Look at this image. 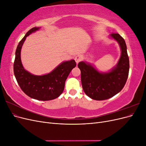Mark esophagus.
<instances>
[{"label": "esophagus", "instance_id": "obj_1", "mask_svg": "<svg viewBox=\"0 0 146 146\" xmlns=\"http://www.w3.org/2000/svg\"><path fill=\"white\" fill-rule=\"evenodd\" d=\"M74 59H75V61H76V63L78 64L79 62H80V61H81L82 60L83 57H82V56L80 55H77L76 57H75Z\"/></svg>", "mask_w": 146, "mask_h": 146}]
</instances>
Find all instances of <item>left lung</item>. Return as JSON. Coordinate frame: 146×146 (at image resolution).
<instances>
[{
    "label": "left lung",
    "mask_w": 146,
    "mask_h": 146,
    "mask_svg": "<svg viewBox=\"0 0 146 146\" xmlns=\"http://www.w3.org/2000/svg\"><path fill=\"white\" fill-rule=\"evenodd\" d=\"M111 38L116 41L121 54L116 65L108 72H99L94 66L81 61L78 67L81 71V82L85 93L96 100L112 98L120 92L127 82L129 72V58L123 38L118 33H112Z\"/></svg>",
    "instance_id": "1"
}]
</instances>
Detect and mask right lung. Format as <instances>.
Listing matches in <instances>:
<instances>
[{
  "label": "right lung",
  "mask_w": 146,
  "mask_h": 146,
  "mask_svg": "<svg viewBox=\"0 0 146 146\" xmlns=\"http://www.w3.org/2000/svg\"><path fill=\"white\" fill-rule=\"evenodd\" d=\"M39 29V27L30 29L19 42L16 50L13 69L17 82L26 95L38 100H50L62 94L66 80L76 66V63L74 60L63 61L50 73L42 76H36L26 70L21 61V48L26 38Z\"/></svg>",
  "instance_id": "obj_1"
}]
</instances>
